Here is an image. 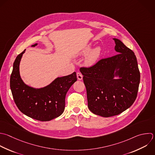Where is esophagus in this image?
<instances>
[{
    "label": "esophagus",
    "mask_w": 155,
    "mask_h": 155,
    "mask_svg": "<svg viewBox=\"0 0 155 155\" xmlns=\"http://www.w3.org/2000/svg\"><path fill=\"white\" fill-rule=\"evenodd\" d=\"M77 78L78 80L81 81L83 79V76L80 73H77Z\"/></svg>",
    "instance_id": "obj_1"
}]
</instances>
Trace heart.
Listing matches in <instances>:
<instances>
[{
	"label": "heart",
	"instance_id": "b5f03b06",
	"mask_svg": "<svg viewBox=\"0 0 155 155\" xmlns=\"http://www.w3.org/2000/svg\"><path fill=\"white\" fill-rule=\"evenodd\" d=\"M92 44L86 45L78 53V57L86 56L84 60V64L87 67H93L98 62L102 53L100 47L97 46L92 49Z\"/></svg>",
	"mask_w": 155,
	"mask_h": 155
}]
</instances>
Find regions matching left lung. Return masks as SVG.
<instances>
[{
  "label": "left lung",
  "mask_w": 155,
  "mask_h": 155,
  "mask_svg": "<svg viewBox=\"0 0 155 155\" xmlns=\"http://www.w3.org/2000/svg\"><path fill=\"white\" fill-rule=\"evenodd\" d=\"M116 55L81 68L87 90L88 107L96 115H117L134 103L140 82L136 57L120 40L113 38Z\"/></svg>",
  "instance_id": "8db88e82"
}]
</instances>
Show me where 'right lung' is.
Returning a JSON list of instances; mask_svg holds the SVG:
<instances>
[{
  "mask_svg": "<svg viewBox=\"0 0 155 155\" xmlns=\"http://www.w3.org/2000/svg\"><path fill=\"white\" fill-rule=\"evenodd\" d=\"M25 50L16 57L13 64L10 88L14 101L19 110L26 116L40 121L51 120L63 113L66 94L77 81L76 73L58 77L42 88L29 86L22 79L19 71L20 62Z\"/></svg>",
  "mask_w": 155,
  "mask_h": 155,
  "instance_id": "1",
  "label": "right lung"
}]
</instances>
